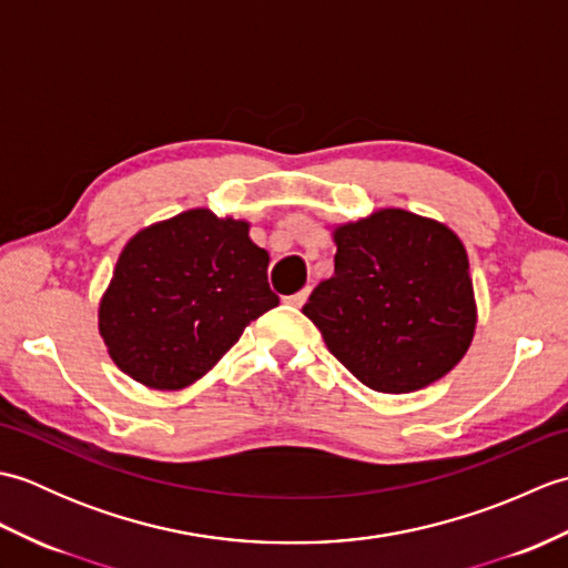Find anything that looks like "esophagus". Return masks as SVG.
I'll return each mask as SVG.
<instances>
[{"label": "esophagus", "instance_id": "1", "mask_svg": "<svg viewBox=\"0 0 568 568\" xmlns=\"http://www.w3.org/2000/svg\"><path fill=\"white\" fill-rule=\"evenodd\" d=\"M307 297H310V291L305 287V291H300V293H295L291 297H285V303L293 305V307H303L307 303Z\"/></svg>", "mask_w": 568, "mask_h": 568}]
</instances>
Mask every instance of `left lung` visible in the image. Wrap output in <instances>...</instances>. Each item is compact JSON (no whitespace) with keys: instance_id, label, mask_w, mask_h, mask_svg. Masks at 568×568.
I'll use <instances>...</instances> for the list:
<instances>
[{"instance_id":"1","label":"left lung","mask_w":568,"mask_h":568,"mask_svg":"<svg viewBox=\"0 0 568 568\" xmlns=\"http://www.w3.org/2000/svg\"><path fill=\"white\" fill-rule=\"evenodd\" d=\"M334 275L303 307L329 352L376 393L444 378L468 352L478 307L462 239L444 222L383 207L332 226Z\"/></svg>"}]
</instances>
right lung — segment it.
I'll use <instances>...</instances> for the list:
<instances>
[{
  "label": "right lung",
  "mask_w": 568,
  "mask_h": 568,
  "mask_svg": "<svg viewBox=\"0 0 568 568\" xmlns=\"http://www.w3.org/2000/svg\"><path fill=\"white\" fill-rule=\"evenodd\" d=\"M251 224L207 207L143 226L100 297L106 354L153 390H183L220 364L253 320L277 305L268 251Z\"/></svg>",
  "instance_id": "add662e5"
}]
</instances>
